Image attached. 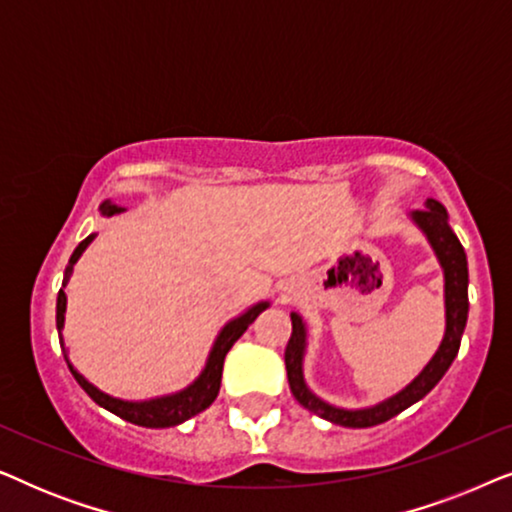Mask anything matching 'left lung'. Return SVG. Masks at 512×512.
<instances>
[{"mask_svg": "<svg viewBox=\"0 0 512 512\" xmlns=\"http://www.w3.org/2000/svg\"><path fill=\"white\" fill-rule=\"evenodd\" d=\"M415 226L422 230L426 240H429L433 254H436L440 268H443L445 279V335L440 340V347L431 361L426 363L415 380L408 387H403L398 394L384 398V401L368 405V408H338V405L324 401L314 391L307 387L303 361L307 352V326L298 312H291L293 333L289 345H286L284 361H286V375H289V387L296 396V401L321 419L328 422L349 426V429H366V426H375L382 422H389L398 412L408 410L410 405L429 394L436 384L443 380L447 368L452 366L454 356L459 354L461 335H464L466 319H468V263L466 251L461 242L450 228V216L447 209L440 205L438 200L429 198L424 202V209L410 214Z\"/></svg>", "mask_w": 512, "mask_h": 512, "instance_id": "left-lung-1", "label": "left lung"}]
</instances>
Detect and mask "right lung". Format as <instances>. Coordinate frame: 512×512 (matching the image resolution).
<instances>
[{
  "label": "right lung",
  "mask_w": 512,
  "mask_h": 512,
  "mask_svg": "<svg viewBox=\"0 0 512 512\" xmlns=\"http://www.w3.org/2000/svg\"><path fill=\"white\" fill-rule=\"evenodd\" d=\"M102 216H114L121 214L123 207L109 205V202H102L100 205ZM95 240V233L88 235L79 247L74 249L72 258H69V265L65 268V279H62V289L58 293V305H55V324H58V333H60V347L65 352L67 366L72 370L74 380L81 384V389L93 398V401L100 405V408L114 412L116 417L125 419V422L137 424V426H146V429H167V426H177L186 419H191L198 415V412L207 410L209 405L214 403V398L219 396L221 389V373H223V361H226V354L230 352V347L235 345L237 338L247 331V328L254 324L258 314L263 310H268L270 303L268 300H261V303L251 305L247 312H242L240 317L230 319L226 326L221 328L219 335H216L212 349H209L207 363L202 368V373L195 377V380L184 387L181 391H174V394H165V396H156V398H146V401H123V398L109 396L104 394L102 389H97L95 384H90L86 377H83L79 370L72 366L67 356V347L65 340H62V328H65V312H67V296H65V286L72 277L74 265L79 261L83 251L88 249V244Z\"/></svg>",
  "instance_id": "obj_1"
}]
</instances>
